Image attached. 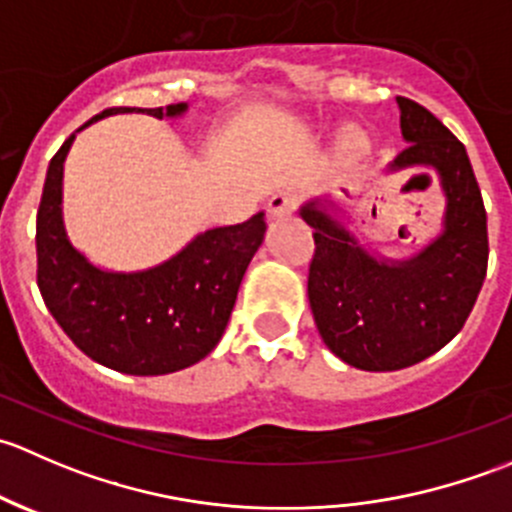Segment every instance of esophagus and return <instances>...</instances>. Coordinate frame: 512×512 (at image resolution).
<instances>
[{
	"instance_id": "obj_1",
	"label": "esophagus",
	"mask_w": 512,
	"mask_h": 512,
	"mask_svg": "<svg viewBox=\"0 0 512 512\" xmlns=\"http://www.w3.org/2000/svg\"><path fill=\"white\" fill-rule=\"evenodd\" d=\"M297 205H299L297 195L277 193V195H272L270 203H267V213H270V218H275V220L277 218H289V215L297 210Z\"/></svg>"
}]
</instances>
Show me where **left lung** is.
<instances>
[{
  "mask_svg": "<svg viewBox=\"0 0 512 512\" xmlns=\"http://www.w3.org/2000/svg\"><path fill=\"white\" fill-rule=\"evenodd\" d=\"M409 146L391 170L428 165L446 193L443 232L409 262H381L312 200L307 294L324 344L349 366L396 371L446 347L463 329L488 270V218L466 146L411 98H396ZM376 213V210H374Z\"/></svg>",
  "mask_w": 512,
  "mask_h": 512,
  "instance_id": "1",
  "label": "left lung"
}]
</instances>
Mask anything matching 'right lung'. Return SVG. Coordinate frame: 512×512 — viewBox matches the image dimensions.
<instances>
[{"instance_id":"obj_1","label":"right lung","mask_w":512,"mask_h":512,"mask_svg":"<svg viewBox=\"0 0 512 512\" xmlns=\"http://www.w3.org/2000/svg\"><path fill=\"white\" fill-rule=\"evenodd\" d=\"M185 108L118 106L89 123L128 111L178 116ZM76 133L51 158L36 210V285L46 309L81 352L113 371L158 376L193 366L223 337L242 275L262 245L265 218L257 213L245 223L213 227L153 270H98L71 247L61 220L64 160Z\"/></svg>"}]
</instances>
